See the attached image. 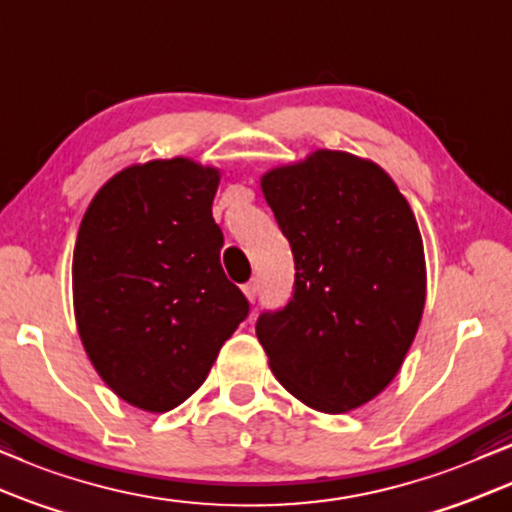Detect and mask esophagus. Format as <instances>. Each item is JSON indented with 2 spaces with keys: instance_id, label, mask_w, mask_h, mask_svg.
<instances>
[{
  "instance_id": "34e87169",
  "label": "esophagus",
  "mask_w": 512,
  "mask_h": 512,
  "mask_svg": "<svg viewBox=\"0 0 512 512\" xmlns=\"http://www.w3.org/2000/svg\"><path fill=\"white\" fill-rule=\"evenodd\" d=\"M243 292H245V297L250 299V302H255V299H257V292H260V288H257V281L245 283V285H243Z\"/></svg>"
}]
</instances>
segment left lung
I'll return each instance as SVG.
<instances>
[{"instance_id": "1", "label": "left lung", "mask_w": 512, "mask_h": 512, "mask_svg": "<svg viewBox=\"0 0 512 512\" xmlns=\"http://www.w3.org/2000/svg\"><path fill=\"white\" fill-rule=\"evenodd\" d=\"M262 192L295 257L288 304L255 325L271 372L313 410H356L391 384L424 313L410 203L377 163L330 149L269 170Z\"/></svg>"}]
</instances>
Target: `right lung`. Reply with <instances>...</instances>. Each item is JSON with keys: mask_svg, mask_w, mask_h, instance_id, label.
<instances>
[{"mask_svg": "<svg viewBox=\"0 0 512 512\" xmlns=\"http://www.w3.org/2000/svg\"><path fill=\"white\" fill-rule=\"evenodd\" d=\"M217 182L215 168L189 159L131 166L81 220L72 262L79 337L105 384L140 410L185 403L250 313L220 264Z\"/></svg>", "mask_w": 512, "mask_h": 512, "instance_id": "1", "label": "right lung"}]
</instances>
